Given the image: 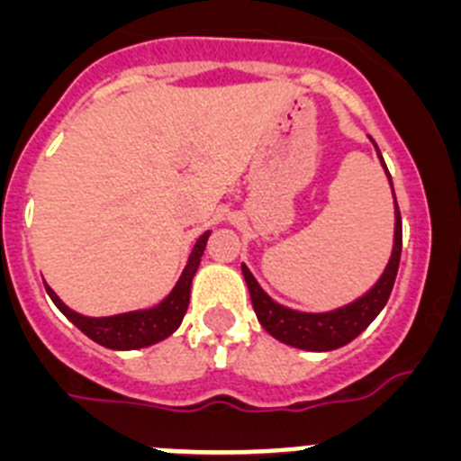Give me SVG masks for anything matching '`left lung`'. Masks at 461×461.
Here are the masks:
<instances>
[{
    "label": "left lung",
    "instance_id": "left-lung-1",
    "mask_svg": "<svg viewBox=\"0 0 461 461\" xmlns=\"http://www.w3.org/2000/svg\"><path fill=\"white\" fill-rule=\"evenodd\" d=\"M378 157H381V152H378ZM383 168H385V164H383ZM385 173H388V168H385ZM390 185H393V180H390ZM399 258H402V214H399L397 201H394V247L393 256H390V263L385 267V272L381 275V279L376 281V286L367 295H362L360 300H356V303L328 313L293 312V309L276 304L258 286V281L247 270V266H242V275L244 281H247V286H249L251 304H254L256 316H258L260 325L275 339L284 341L288 346H295V348H304V351H332V348H339V346L356 339L362 330L376 319L378 312L385 307L394 286Z\"/></svg>",
    "mask_w": 461,
    "mask_h": 461
}]
</instances>
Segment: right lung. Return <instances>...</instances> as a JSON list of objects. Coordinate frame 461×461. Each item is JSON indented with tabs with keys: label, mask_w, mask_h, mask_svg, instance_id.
<instances>
[{
	"label": "right lung",
	"mask_w": 461,
	"mask_h": 461,
	"mask_svg": "<svg viewBox=\"0 0 461 461\" xmlns=\"http://www.w3.org/2000/svg\"><path fill=\"white\" fill-rule=\"evenodd\" d=\"M207 235L203 233L195 242L194 251L189 256L185 272H182L180 281L175 284L170 295L166 297L164 303L157 304L145 312H129L120 313V316H108V319H87L80 313L71 312L59 297L52 293L50 286H46L48 295L52 297V303L59 307V312L71 321L76 328H80L89 339L96 344L108 346V348H117V351H126V348H142V346L157 344V341L166 339L173 335L175 330L180 328L182 319H185L186 307H189V295H191V279H194L198 263H201L203 249H205Z\"/></svg>",
	"instance_id": "add662e5"
}]
</instances>
